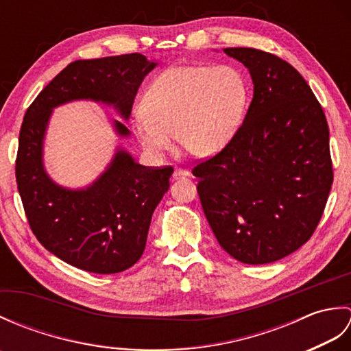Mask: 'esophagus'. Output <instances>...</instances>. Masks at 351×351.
<instances>
[{"mask_svg":"<svg viewBox=\"0 0 351 351\" xmlns=\"http://www.w3.org/2000/svg\"><path fill=\"white\" fill-rule=\"evenodd\" d=\"M190 173L187 170H184V169H180V167H175V170H173V178L175 180H178V178H187Z\"/></svg>","mask_w":351,"mask_h":351,"instance_id":"esophagus-1","label":"esophagus"}]
</instances>
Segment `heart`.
<instances>
[{
  "label": "heart",
  "instance_id": "obj_1",
  "mask_svg": "<svg viewBox=\"0 0 351 351\" xmlns=\"http://www.w3.org/2000/svg\"><path fill=\"white\" fill-rule=\"evenodd\" d=\"M247 99V81L234 66H171L149 86L132 131L156 156L173 151L176 134L193 155L211 156L235 136Z\"/></svg>",
  "mask_w": 351,
  "mask_h": 351
}]
</instances>
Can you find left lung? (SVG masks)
Listing matches in <instances>:
<instances>
[{"mask_svg": "<svg viewBox=\"0 0 351 351\" xmlns=\"http://www.w3.org/2000/svg\"><path fill=\"white\" fill-rule=\"evenodd\" d=\"M249 69L253 99L225 149L197 164V193L223 250L268 264L306 243L333 182L329 126L306 81L278 56L225 48Z\"/></svg>", "mask_w": 351, "mask_h": 351, "instance_id": "8db88e82", "label": "left lung"}]
</instances>
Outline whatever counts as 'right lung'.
Listing matches in <instances>:
<instances>
[{
  "label": "right lung",
  "mask_w": 351,
  "mask_h": 351,
  "mask_svg": "<svg viewBox=\"0 0 351 351\" xmlns=\"http://www.w3.org/2000/svg\"><path fill=\"white\" fill-rule=\"evenodd\" d=\"M156 64L137 52L77 60L37 95L24 116L16 182L29 228L45 249L81 270L113 274L137 263L173 169L141 166L117 146L98 180L84 189L62 187L43 164L52 110L86 99L114 107L128 121L141 81ZM113 128L119 137H130L122 122L113 121Z\"/></svg>",
  "instance_id": "obj_1"
}]
</instances>
